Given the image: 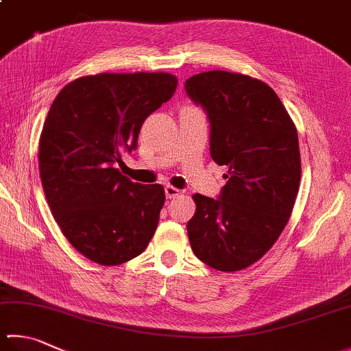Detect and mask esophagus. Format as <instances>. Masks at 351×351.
Instances as JSON below:
<instances>
[{
    "instance_id": "obj_1",
    "label": "esophagus",
    "mask_w": 351,
    "mask_h": 351,
    "mask_svg": "<svg viewBox=\"0 0 351 351\" xmlns=\"http://www.w3.org/2000/svg\"><path fill=\"white\" fill-rule=\"evenodd\" d=\"M180 194H182V191L174 188V186H171V184H167V186H165V195H167V198H176Z\"/></svg>"
}]
</instances>
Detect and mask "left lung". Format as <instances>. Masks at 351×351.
<instances>
[{
  "instance_id": "8db88e82",
  "label": "left lung",
  "mask_w": 351,
  "mask_h": 351,
  "mask_svg": "<svg viewBox=\"0 0 351 351\" xmlns=\"http://www.w3.org/2000/svg\"><path fill=\"white\" fill-rule=\"evenodd\" d=\"M204 110L213 160L229 168L217 198L194 195L186 224L195 256L213 269L249 267L274 246L292 214L301 178L298 133L275 91L223 70L184 82Z\"/></svg>"
}]
</instances>
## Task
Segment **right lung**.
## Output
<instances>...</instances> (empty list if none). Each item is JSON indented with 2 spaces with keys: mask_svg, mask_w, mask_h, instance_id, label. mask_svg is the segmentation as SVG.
Segmentation results:
<instances>
[{
  "mask_svg": "<svg viewBox=\"0 0 351 351\" xmlns=\"http://www.w3.org/2000/svg\"><path fill=\"white\" fill-rule=\"evenodd\" d=\"M177 88L169 73H101L59 91L39 138V174L62 234L88 260L117 266L153 238L165 191L122 176V151Z\"/></svg>",
  "mask_w": 351,
  "mask_h": 351,
  "instance_id": "right-lung-1",
  "label": "right lung"
}]
</instances>
